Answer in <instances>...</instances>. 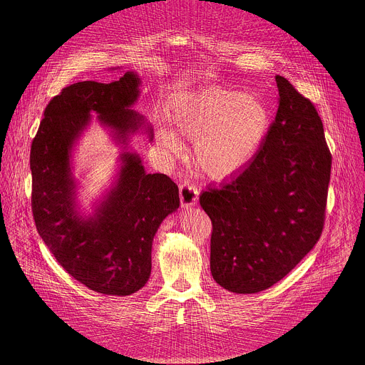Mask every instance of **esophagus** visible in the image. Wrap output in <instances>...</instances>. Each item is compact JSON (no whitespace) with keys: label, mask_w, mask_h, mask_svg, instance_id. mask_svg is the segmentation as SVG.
Instances as JSON below:
<instances>
[{"label":"esophagus","mask_w":365,"mask_h":365,"mask_svg":"<svg viewBox=\"0 0 365 365\" xmlns=\"http://www.w3.org/2000/svg\"><path fill=\"white\" fill-rule=\"evenodd\" d=\"M198 190L195 185L190 184L188 181H185L181 187H180V201H181V207L182 208H191L197 204L198 201Z\"/></svg>","instance_id":"obj_1"}]
</instances>
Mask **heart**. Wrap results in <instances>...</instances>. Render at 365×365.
<instances>
[{"label": "heart", "mask_w": 365, "mask_h": 365, "mask_svg": "<svg viewBox=\"0 0 365 365\" xmlns=\"http://www.w3.org/2000/svg\"><path fill=\"white\" fill-rule=\"evenodd\" d=\"M170 128L157 130L170 150L180 149L177 135L194 140L198 170L213 181L240 173L257 156L271 126V110L260 97L219 86L177 96L168 106Z\"/></svg>", "instance_id": "heart-1"}]
</instances>
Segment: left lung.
I'll list each match as a JSON object with an SVG mask.
<instances>
[{
	"label": "left lung",
	"mask_w": 365,
	"mask_h": 365,
	"mask_svg": "<svg viewBox=\"0 0 365 365\" xmlns=\"http://www.w3.org/2000/svg\"><path fill=\"white\" fill-rule=\"evenodd\" d=\"M278 110L250 165L200 204L212 220L210 272L235 294H257L281 281L317 243L331 156L312 103L275 77Z\"/></svg>",
	"instance_id": "8db88e82"
}]
</instances>
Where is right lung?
Masks as SVG:
<instances>
[{"instance_id": "right-lung-1", "label": "right lung", "mask_w": 365, "mask_h": 365, "mask_svg": "<svg viewBox=\"0 0 365 365\" xmlns=\"http://www.w3.org/2000/svg\"><path fill=\"white\" fill-rule=\"evenodd\" d=\"M140 86L136 71H125L109 84L66 87L46 106L31 148L38 233L73 278L104 295L126 297L146 285L157 229L180 207L178 187L165 174H148L130 148L139 130L153 140V129L132 109ZM93 115L110 128L121 152L111 187L86 215L76 201L72 155Z\"/></svg>"}]
</instances>
